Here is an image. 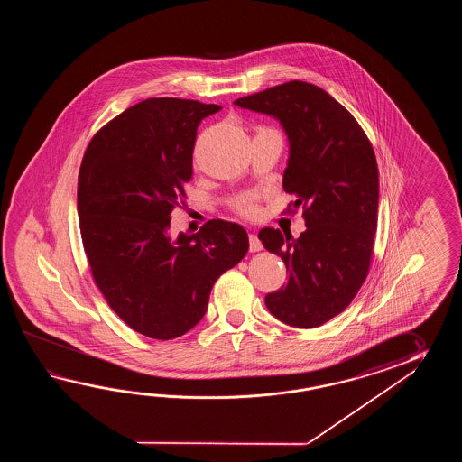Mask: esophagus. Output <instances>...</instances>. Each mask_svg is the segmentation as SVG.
I'll use <instances>...</instances> for the list:
<instances>
[{
    "mask_svg": "<svg viewBox=\"0 0 462 462\" xmlns=\"http://www.w3.org/2000/svg\"><path fill=\"white\" fill-rule=\"evenodd\" d=\"M249 249H251V253H257V251H261L263 249V245H261V241H259V237L257 235H249Z\"/></svg>",
    "mask_w": 462,
    "mask_h": 462,
    "instance_id": "1",
    "label": "esophagus"
}]
</instances>
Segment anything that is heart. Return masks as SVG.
<instances>
[{"instance_id": "obj_1", "label": "heart", "mask_w": 462, "mask_h": 462, "mask_svg": "<svg viewBox=\"0 0 462 462\" xmlns=\"http://www.w3.org/2000/svg\"><path fill=\"white\" fill-rule=\"evenodd\" d=\"M261 132H273V130L261 128ZM255 201H257V195H254V193H243L233 201V208L241 217H254L257 211H259Z\"/></svg>"}]
</instances>
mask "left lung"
Returning a JSON list of instances; mask_svg holds the SVG:
<instances>
[{
  "label": "left lung",
  "mask_w": 462,
  "mask_h": 462,
  "mask_svg": "<svg viewBox=\"0 0 462 462\" xmlns=\"http://www.w3.org/2000/svg\"><path fill=\"white\" fill-rule=\"evenodd\" d=\"M277 118L289 140L282 187L302 208L304 233L259 231L284 261L289 281L265 295L281 322L312 328L344 312L366 279L378 223V167L354 116L324 88L291 80L235 100Z\"/></svg>",
  "instance_id": "8db88e82"
}]
</instances>
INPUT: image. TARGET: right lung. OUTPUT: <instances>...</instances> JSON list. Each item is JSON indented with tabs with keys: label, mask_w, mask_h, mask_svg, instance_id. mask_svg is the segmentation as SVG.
I'll return each mask as SVG.
<instances>
[{
	"label": "right lung",
	"mask_w": 462,
	"mask_h": 462,
	"mask_svg": "<svg viewBox=\"0 0 462 462\" xmlns=\"http://www.w3.org/2000/svg\"><path fill=\"white\" fill-rule=\"evenodd\" d=\"M217 110L185 98L142 100L100 128L82 158L79 226L92 277L110 309L150 338L191 330L217 277L249 249L245 227L225 219L170 235L193 175L198 125Z\"/></svg>",
	"instance_id": "1"
}]
</instances>
